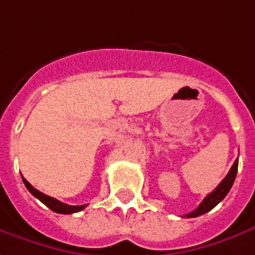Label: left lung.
<instances>
[{"mask_svg": "<svg viewBox=\"0 0 255 255\" xmlns=\"http://www.w3.org/2000/svg\"><path fill=\"white\" fill-rule=\"evenodd\" d=\"M237 166H239V160L236 159L233 166H232V169H230L229 173H228V176L219 183V186L216 187L212 193L208 194L207 197L204 198V201L198 205L197 209H194L193 212H190V214L184 215V218H197V216H200V215L207 214V212H209L212 208L216 207V205L228 195V193L230 191V188L233 186L235 178H236L237 174Z\"/></svg>", "mask_w": 255, "mask_h": 255, "instance_id": "obj_1", "label": "left lung"}]
</instances>
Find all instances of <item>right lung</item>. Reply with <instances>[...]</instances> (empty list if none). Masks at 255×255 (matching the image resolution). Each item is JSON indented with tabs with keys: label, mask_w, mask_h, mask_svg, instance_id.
<instances>
[{
	"label": "right lung",
	"mask_w": 255,
	"mask_h": 255,
	"mask_svg": "<svg viewBox=\"0 0 255 255\" xmlns=\"http://www.w3.org/2000/svg\"><path fill=\"white\" fill-rule=\"evenodd\" d=\"M22 180H23V183H25L26 188L30 191V194L32 195H34L37 200H40L46 207H48L51 211H54V212H57V214H64V215H69V214H75V212H79V211H82L84 208H86V205H78V207H74V205H67V204H64V202H61V201L55 200V198H53V197H48V195H46V194L40 193L39 190H36L34 187L27 181V180H25V178L22 177Z\"/></svg>",
	"instance_id": "add662e5"
}]
</instances>
